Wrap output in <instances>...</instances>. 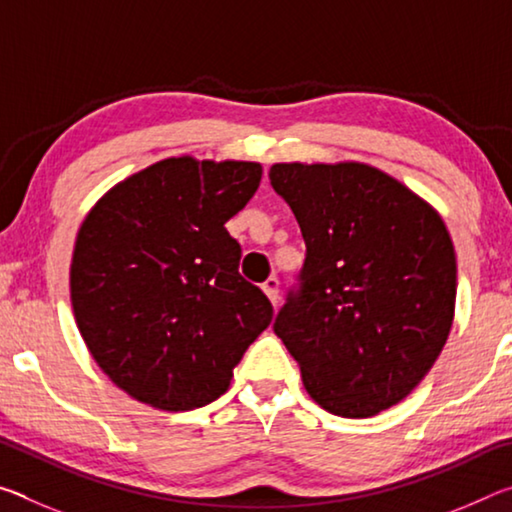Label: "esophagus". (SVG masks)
Returning <instances> with one entry per match:
<instances>
[{
    "label": "esophagus",
    "mask_w": 512,
    "mask_h": 512,
    "mask_svg": "<svg viewBox=\"0 0 512 512\" xmlns=\"http://www.w3.org/2000/svg\"><path fill=\"white\" fill-rule=\"evenodd\" d=\"M264 293H266V298L273 302H277V298H280V282H277V277H268V280L264 282Z\"/></svg>",
    "instance_id": "34e87169"
}]
</instances>
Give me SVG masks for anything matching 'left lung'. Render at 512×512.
<instances>
[{"label": "left lung", "mask_w": 512, "mask_h": 512, "mask_svg": "<svg viewBox=\"0 0 512 512\" xmlns=\"http://www.w3.org/2000/svg\"><path fill=\"white\" fill-rule=\"evenodd\" d=\"M271 185L307 246L300 291L275 334L311 400L341 418L402 402L443 352L456 307V253L445 221L363 162H277Z\"/></svg>", "instance_id": "obj_1"}]
</instances>
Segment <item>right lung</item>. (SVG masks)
<instances>
[{
	"label": "right lung",
	"mask_w": 512,
	"mask_h": 512,
	"mask_svg": "<svg viewBox=\"0 0 512 512\" xmlns=\"http://www.w3.org/2000/svg\"><path fill=\"white\" fill-rule=\"evenodd\" d=\"M262 164L167 158L103 194L76 235L69 293L92 359L133 400L192 411L228 391L273 307L239 275L225 223Z\"/></svg>",
	"instance_id": "right-lung-1"
}]
</instances>
